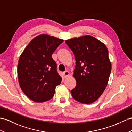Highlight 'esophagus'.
<instances>
[{
  "mask_svg": "<svg viewBox=\"0 0 132 132\" xmlns=\"http://www.w3.org/2000/svg\"><path fill=\"white\" fill-rule=\"evenodd\" d=\"M63 76L66 78L68 76V75L70 74V73L68 71H65L63 72Z\"/></svg>",
  "mask_w": 132,
  "mask_h": 132,
  "instance_id": "34e87169",
  "label": "esophagus"
}]
</instances>
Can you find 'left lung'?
Here are the masks:
<instances>
[{
    "label": "left lung",
    "mask_w": 132,
    "mask_h": 132,
    "mask_svg": "<svg viewBox=\"0 0 132 132\" xmlns=\"http://www.w3.org/2000/svg\"><path fill=\"white\" fill-rule=\"evenodd\" d=\"M74 54L73 77L77 82L72 97L83 104L95 102L104 91L111 71L108 51L102 42L86 35L65 41Z\"/></svg>",
    "instance_id": "8db88e82"
}]
</instances>
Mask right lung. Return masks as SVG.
Segmentation results:
<instances>
[{"mask_svg":"<svg viewBox=\"0 0 132 132\" xmlns=\"http://www.w3.org/2000/svg\"><path fill=\"white\" fill-rule=\"evenodd\" d=\"M63 40L42 34L28 45L19 58L18 75L20 88L35 102L51 99L62 78L52 55Z\"/></svg>","mask_w":132,"mask_h":132,"instance_id":"right-lung-1","label":"right lung"}]
</instances>
